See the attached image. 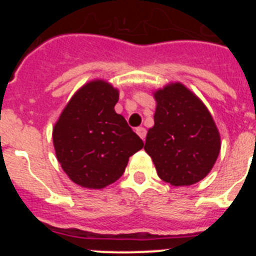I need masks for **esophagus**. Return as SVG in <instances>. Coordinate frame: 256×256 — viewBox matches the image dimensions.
<instances>
[{
	"label": "esophagus",
	"mask_w": 256,
	"mask_h": 256,
	"mask_svg": "<svg viewBox=\"0 0 256 256\" xmlns=\"http://www.w3.org/2000/svg\"><path fill=\"white\" fill-rule=\"evenodd\" d=\"M136 133H137L142 140H144V137H146V130H144V126H138V128L136 130Z\"/></svg>",
	"instance_id": "34e87169"
}]
</instances>
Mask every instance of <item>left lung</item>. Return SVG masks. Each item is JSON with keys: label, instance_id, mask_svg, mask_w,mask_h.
I'll return each mask as SVG.
<instances>
[{"label": "left lung", "instance_id": "obj_1", "mask_svg": "<svg viewBox=\"0 0 256 256\" xmlns=\"http://www.w3.org/2000/svg\"><path fill=\"white\" fill-rule=\"evenodd\" d=\"M154 98L155 124L146 136L144 151L158 176L176 187L204 180L220 151V134L210 112L180 82L156 90Z\"/></svg>", "mask_w": 256, "mask_h": 256}]
</instances>
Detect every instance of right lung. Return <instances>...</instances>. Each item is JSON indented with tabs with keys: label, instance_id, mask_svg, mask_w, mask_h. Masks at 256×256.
I'll return each instance as SVG.
<instances>
[{
	"label": "right lung",
	"instance_id": "obj_1",
	"mask_svg": "<svg viewBox=\"0 0 256 256\" xmlns=\"http://www.w3.org/2000/svg\"><path fill=\"white\" fill-rule=\"evenodd\" d=\"M118 100L116 88L94 79L73 94L54 126L58 162L78 186L101 190L112 184L144 148L124 116L115 112Z\"/></svg>",
	"mask_w": 256,
	"mask_h": 256
}]
</instances>
